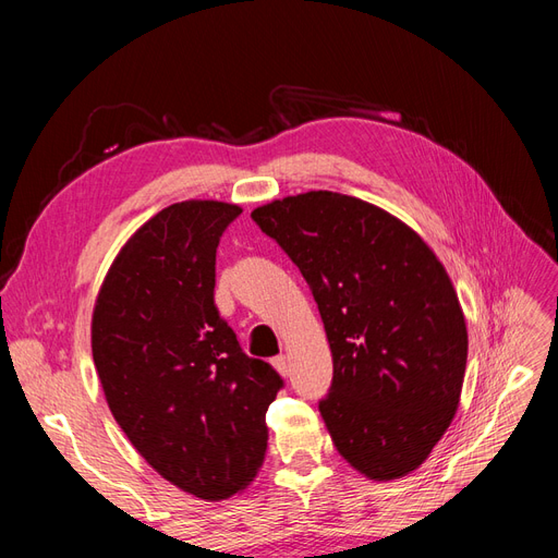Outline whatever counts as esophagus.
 I'll return each instance as SVG.
<instances>
[{"mask_svg":"<svg viewBox=\"0 0 558 558\" xmlns=\"http://www.w3.org/2000/svg\"><path fill=\"white\" fill-rule=\"evenodd\" d=\"M272 365L277 367V373H279L281 377H289V373H291V369H289V359H286V356H277V359H272Z\"/></svg>","mask_w":558,"mask_h":558,"instance_id":"esophagus-1","label":"esophagus"}]
</instances>
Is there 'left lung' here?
Wrapping results in <instances>:
<instances>
[{"label":"left lung","instance_id":"1","mask_svg":"<svg viewBox=\"0 0 558 558\" xmlns=\"http://www.w3.org/2000/svg\"><path fill=\"white\" fill-rule=\"evenodd\" d=\"M305 277L332 353L318 400L332 442L369 480L426 461L459 408L465 318L414 230L359 197L312 191L253 209Z\"/></svg>","mask_w":558,"mask_h":558}]
</instances>
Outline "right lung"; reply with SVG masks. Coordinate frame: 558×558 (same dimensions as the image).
<instances>
[{
	"label": "right lung",
	"mask_w": 558,
	"mask_h": 558,
	"mask_svg": "<svg viewBox=\"0 0 558 558\" xmlns=\"http://www.w3.org/2000/svg\"><path fill=\"white\" fill-rule=\"evenodd\" d=\"M238 205L162 209L118 253L93 312V361L109 410L146 463L202 500L256 477L277 369L242 351L214 302L216 248Z\"/></svg>",
	"instance_id": "1"
}]
</instances>
